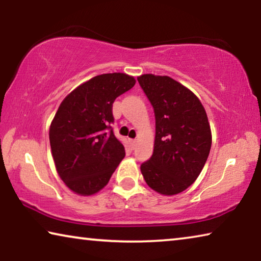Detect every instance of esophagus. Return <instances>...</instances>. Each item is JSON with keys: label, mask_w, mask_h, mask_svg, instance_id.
I'll list each match as a JSON object with an SVG mask.
<instances>
[{"label": "esophagus", "mask_w": 261, "mask_h": 261, "mask_svg": "<svg viewBox=\"0 0 261 261\" xmlns=\"http://www.w3.org/2000/svg\"><path fill=\"white\" fill-rule=\"evenodd\" d=\"M130 143H131V146H132V148H135L136 144H137V140H136V139H131V140H130Z\"/></svg>", "instance_id": "obj_1"}]
</instances>
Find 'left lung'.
I'll return each instance as SVG.
<instances>
[{
    "instance_id": "obj_1",
    "label": "left lung",
    "mask_w": 261,
    "mask_h": 261,
    "mask_svg": "<svg viewBox=\"0 0 261 261\" xmlns=\"http://www.w3.org/2000/svg\"><path fill=\"white\" fill-rule=\"evenodd\" d=\"M137 79L155 115L153 154L141 163V174L154 191L173 196L205 166L212 145L208 118L199 99L173 78L148 73Z\"/></svg>"
}]
</instances>
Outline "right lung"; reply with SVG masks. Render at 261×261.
Listing matches in <instances>:
<instances>
[{"label":"right lung","instance_id":"obj_1","mask_svg":"<svg viewBox=\"0 0 261 261\" xmlns=\"http://www.w3.org/2000/svg\"><path fill=\"white\" fill-rule=\"evenodd\" d=\"M135 84L125 73H103L82 84L60 105L49 141L57 173L73 192L100 191L124 158V146L112 127L113 103Z\"/></svg>","mask_w":261,"mask_h":261}]
</instances>
